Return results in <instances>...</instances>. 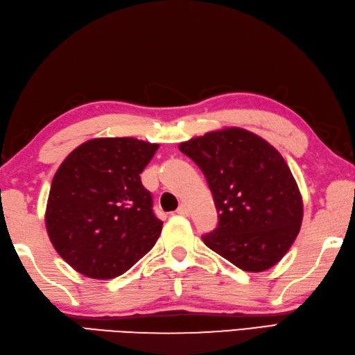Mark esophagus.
Instances as JSON below:
<instances>
[{
	"instance_id": "34e87169",
	"label": "esophagus",
	"mask_w": 355,
	"mask_h": 355,
	"mask_svg": "<svg viewBox=\"0 0 355 355\" xmlns=\"http://www.w3.org/2000/svg\"><path fill=\"white\" fill-rule=\"evenodd\" d=\"M177 214H180V216H188V214H189L188 206H186L184 203L180 205V206H178V209H177Z\"/></svg>"
}]
</instances>
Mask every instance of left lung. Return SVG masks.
I'll use <instances>...</instances> for the list:
<instances>
[{"instance_id": "left-lung-1", "label": "left lung", "mask_w": 355, "mask_h": 355, "mask_svg": "<svg viewBox=\"0 0 355 355\" xmlns=\"http://www.w3.org/2000/svg\"><path fill=\"white\" fill-rule=\"evenodd\" d=\"M202 169L218 214L203 236L208 248L259 273L292 247L302 222V197L286 159L266 139L241 127H225L178 146Z\"/></svg>"}]
</instances>
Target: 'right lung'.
<instances>
[{
    "mask_svg": "<svg viewBox=\"0 0 355 355\" xmlns=\"http://www.w3.org/2000/svg\"><path fill=\"white\" fill-rule=\"evenodd\" d=\"M158 147L137 138H94L59 166L44 222L53 247L76 272L113 279L157 243L163 222L139 173Z\"/></svg>",
    "mask_w": 355,
    "mask_h": 355,
    "instance_id": "add662e5",
    "label": "right lung"
}]
</instances>
